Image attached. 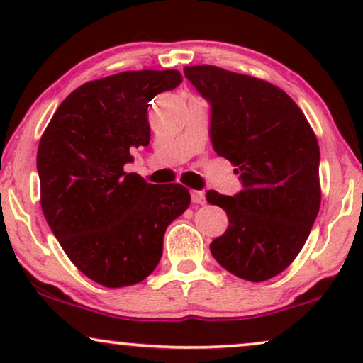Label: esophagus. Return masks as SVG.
I'll list each match as a JSON object with an SVG mask.
<instances>
[{"label":"esophagus","mask_w":363,"mask_h":363,"mask_svg":"<svg viewBox=\"0 0 363 363\" xmlns=\"http://www.w3.org/2000/svg\"><path fill=\"white\" fill-rule=\"evenodd\" d=\"M191 201L196 203V205H205V203H206V200H205V193L193 190V191H191Z\"/></svg>","instance_id":"34e87169"}]
</instances>
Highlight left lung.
<instances>
[{
  "label": "left lung",
  "mask_w": 363,
  "mask_h": 363,
  "mask_svg": "<svg viewBox=\"0 0 363 363\" xmlns=\"http://www.w3.org/2000/svg\"><path fill=\"white\" fill-rule=\"evenodd\" d=\"M183 72L211 106L213 148L236 167L242 183L235 196L206 193L230 220L210 245L211 255L241 279H271L296 259L319 213L315 133L271 82L206 64Z\"/></svg>",
  "instance_id": "8db88e82"
}]
</instances>
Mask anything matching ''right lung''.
Listing matches in <instances>:
<instances>
[{
	"instance_id": "add662e5",
	"label": "right lung",
	"mask_w": 363,
	"mask_h": 363,
	"mask_svg": "<svg viewBox=\"0 0 363 363\" xmlns=\"http://www.w3.org/2000/svg\"><path fill=\"white\" fill-rule=\"evenodd\" d=\"M182 81L177 69L89 81L64 99L39 142L44 218L97 284L133 286L150 276L168 225L190 206L180 183L152 185L123 170L132 152L150 143L148 102Z\"/></svg>"
}]
</instances>
